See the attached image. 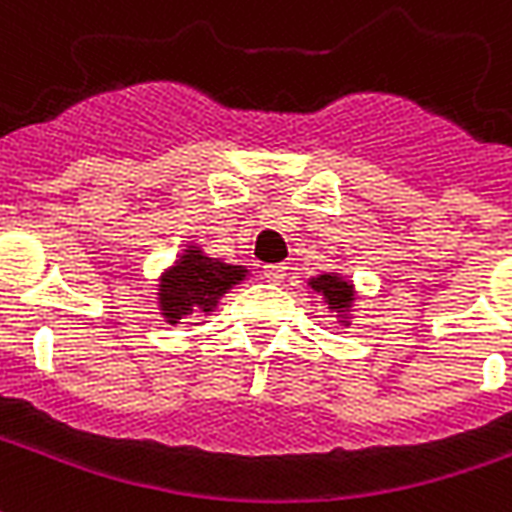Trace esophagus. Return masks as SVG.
Masks as SVG:
<instances>
[{"mask_svg":"<svg viewBox=\"0 0 512 512\" xmlns=\"http://www.w3.org/2000/svg\"><path fill=\"white\" fill-rule=\"evenodd\" d=\"M285 276H287L285 263H268V266H263V279H266V282H274V285H279Z\"/></svg>","mask_w":512,"mask_h":512,"instance_id":"1","label":"esophagus"}]
</instances>
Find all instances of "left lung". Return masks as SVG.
Segmentation results:
<instances>
[{"instance_id": "left-lung-1", "label": "left lung", "mask_w": 512, "mask_h": 512, "mask_svg": "<svg viewBox=\"0 0 512 512\" xmlns=\"http://www.w3.org/2000/svg\"><path fill=\"white\" fill-rule=\"evenodd\" d=\"M312 287L317 293H323L328 298V306L336 309V312H344L352 301V290L347 282H342L339 276H331V274H323L312 279Z\"/></svg>"}]
</instances>
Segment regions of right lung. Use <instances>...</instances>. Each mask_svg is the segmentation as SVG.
I'll return each instance as SVG.
<instances>
[{"mask_svg":"<svg viewBox=\"0 0 512 512\" xmlns=\"http://www.w3.org/2000/svg\"><path fill=\"white\" fill-rule=\"evenodd\" d=\"M244 279V268L227 266L222 260L203 257L198 249H189L181 263L170 271L160 285L162 314L170 323L181 320L192 309L211 312L217 306L219 295Z\"/></svg>","mask_w":512,"mask_h":512,"instance_id":"obj_1","label":"right lung"}]
</instances>
